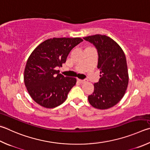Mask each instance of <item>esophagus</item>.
<instances>
[{
	"label": "esophagus",
	"mask_w": 150,
	"mask_h": 150,
	"mask_svg": "<svg viewBox=\"0 0 150 150\" xmlns=\"http://www.w3.org/2000/svg\"><path fill=\"white\" fill-rule=\"evenodd\" d=\"M77 81H78V82H79L80 83H84L86 82L87 80H86V79H84V80H81V79H77Z\"/></svg>",
	"instance_id": "1"
}]
</instances>
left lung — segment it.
<instances>
[{
	"label": "left lung",
	"instance_id": "8db88e82",
	"mask_svg": "<svg viewBox=\"0 0 150 150\" xmlns=\"http://www.w3.org/2000/svg\"><path fill=\"white\" fill-rule=\"evenodd\" d=\"M83 39L96 48L97 67L100 71L99 81L94 84V92L88 96V102L96 109H109L120 101L127 88L126 57L120 46L106 35H94Z\"/></svg>",
	"mask_w": 150,
	"mask_h": 150
}]
</instances>
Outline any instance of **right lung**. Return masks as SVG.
Masks as SVG:
<instances>
[{"mask_svg": "<svg viewBox=\"0 0 150 150\" xmlns=\"http://www.w3.org/2000/svg\"><path fill=\"white\" fill-rule=\"evenodd\" d=\"M81 38H53L45 40L32 52L24 71V83L30 96L38 104L54 108L66 101L75 78L64 77L56 68L62 67Z\"/></svg>", "mask_w": 150, "mask_h": 150, "instance_id": "obj_1", "label": "right lung"}]
</instances>
